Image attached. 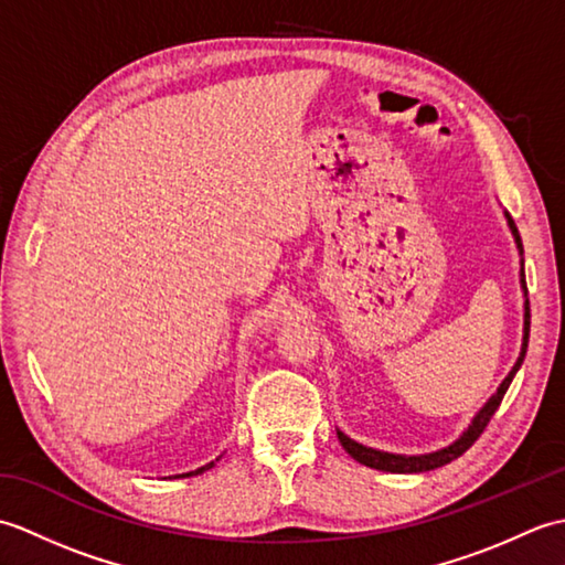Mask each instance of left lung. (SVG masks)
I'll list each match as a JSON object with an SVG mask.
<instances>
[{
    "label": "left lung",
    "instance_id": "left-lung-1",
    "mask_svg": "<svg viewBox=\"0 0 565 565\" xmlns=\"http://www.w3.org/2000/svg\"><path fill=\"white\" fill-rule=\"evenodd\" d=\"M508 218V225L510 231L514 235V243H518V249L520 255H524V247H522V237H520V231L518 225H514L512 215L505 213ZM522 289H524V296H526V281H524V259H522ZM526 344H530V298L524 301V338H522V352L518 356V362H514L512 371L505 376V381L500 383V388L490 395V401L481 407V411L476 413L473 423L468 425V429L463 431V435L456 439L454 444H449V447H444L439 451H431V454H417V456H405V454H388V451H379V449H371V447H364V444H359L354 439H350L344 435V431L338 429V439L344 447V451L352 456V459H356L359 463H364L369 468H376V471H391V473H423V471H431V468H439L444 463H449L454 459H459V456L471 447V444L483 435V429L488 427L490 417L495 415V411L500 407L502 398H505V393L510 388V383L514 379V374H518L522 362H524V354H526Z\"/></svg>",
    "mask_w": 565,
    "mask_h": 565
}]
</instances>
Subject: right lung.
Listing matches in <instances>:
<instances>
[{"label": "right lung", "instance_id": "right-lung-1", "mask_svg": "<svg viewBox=\"0 0 565 565\" xmlns=\"http://www.w3.org/2000/svg\"><path fill=\"white\" fill-rule=\"evenodd\" d=\"M215 461H218V459H215ZM215 463L211 461V463H206V466H201V468H196V471H189V473H179L177 478H189V476H199V473H203V471H209V468H213Z\"/></svg>", "mask_w": 565, "mask_h": 565}]
</instances>
